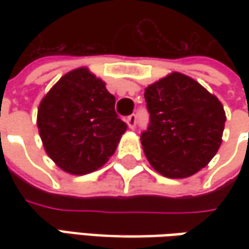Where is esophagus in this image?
Segmentation results:
<instances>
[{
	"mask_svg": "<svg viewBox=\"0 0 249 249\" xmlns=\"http://www.w3.org/2000/svg\"><path fill=\"white\" fill-rule=\"evenodd\" d=\"M126 123H127V126H129L130 129H134L136 127V124H137V116L136 115H130L126 118Z\"/></svg>",
	"mask_w": 249,
	"mask_h": 249,
	"instance_id": "esophagus-1",
	"label": "esophagus"
}]
</instances>
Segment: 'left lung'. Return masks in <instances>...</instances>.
<instances>
[{
  "instance_id": "8db88e82",
  "label": "left lung",
  "mask_w": 249,
  "mask_h": 249,
  "mask_svg": "<svg viewBox=\"0 0 249 249\" xmlns=\"http://www.w3.org/2000/svg\"><path fill=\"white\" fill-rule=\"evenodd\" d=\"M144 97L149 126L141 134V144L151 166L169 178L190 177L205 167L222 144V102L177 72L149 84Z\"/></svg>"
}]
</instances>
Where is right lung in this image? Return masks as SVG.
<instances>
[{
    "label": "right lung",
    "mask_w": 249,
    "mask_h": 249,
    "mask_svg": "<svg viewBox=\"0 0 249 249\" xmlns=\"http://www.w3.org/2000/svg\"><path fill=\"white\" fill-rule=\"evenodd\" d=\"M37 127L45 152L62 170L86 175L113 155L127 124L115 97L87 68L66 73L44 97Z\"/></svg>",
    "instance_id": "add662e5"
}]
</instances>
